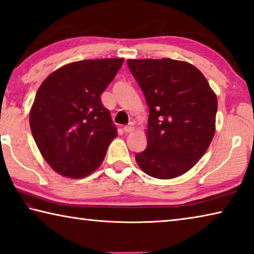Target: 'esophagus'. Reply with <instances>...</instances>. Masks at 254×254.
I'll return each mask as SVG.
<instances>
[{
    "label": "esophagus",
    "instance_id": "obj_1",
    "mask_svg": "<svg viewBox=\"0 0 254 254\" xmlns=\"http://www.w3.org/2000/svg\"><path fill=\"white\" fill-rule=\"evenodd\" d=\"M134 129H135V125H134V123H129V124L127 125V126L124 127L125 132H131Z\"/></svg>",
    "mask_w": 254,
    "mask_h": 254
}]
</instances>
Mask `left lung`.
<instances>
[{
  "label": "left lung",
  "mask_w": 254,
  "mask_h": 254,
  "mask_svg": "<svg viewBox=\"0 0 254 254\" xmlns=\"http://www.w3.org/2000/svg\"><path fill=\"white\" fill-rule=\"evenodd\" d=\"M149 108L147 147L135 159L156 179L186 173L205 154L214 134L217 98L206 77L187 62L128 60Z\"/></svg>",
  "instance_id": "1"
}]
</instances>
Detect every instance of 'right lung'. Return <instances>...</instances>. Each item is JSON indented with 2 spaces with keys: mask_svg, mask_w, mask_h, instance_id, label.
Here are the masks:
<instances>
[{
  "mask_svg": "<svg viewBox=\"0 0 254 254\" xmlns=\"http://www.w3.org/2000/svg\"><path fill=\"white\" fill-rule=\"evenodd\" d=\"M123 63V58L74 62L41 83L29 122L33 139L54 171L80 179L102 163L117 128L101 94Z\"/></svg>",
  "mask_w": 254,
  "mask_h": 254,
  "instance_id": "right-lung-1",
  "label": "right lung"
}]
</instances>
